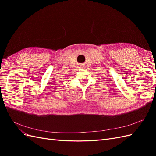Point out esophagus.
Returning <instances> with one entry per match:
<instances>
[{
	"label": "esophagus",
	"mask_w": 156,
	"mask_h": 156,
	"mask_svg": "<svg viewBox=\"0 0 156 156\" xmlns=\"http://www.w3.org/2000/svg\"><path fill=\"white\" fill-rule=\"evenodd\" d=\"M79 68H83V66H79Z\"/></svg>",
	"instance_id": "obj_1"
}]
</instances>
